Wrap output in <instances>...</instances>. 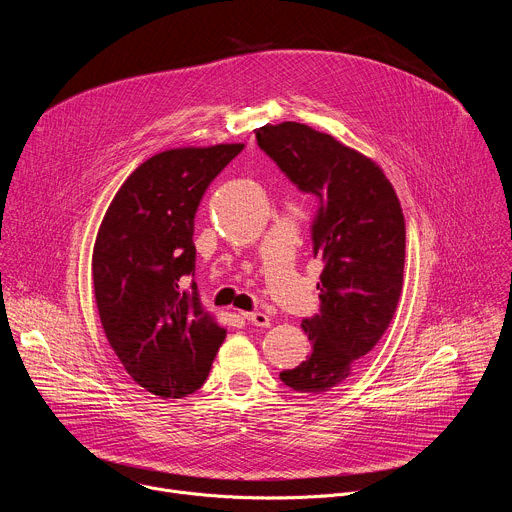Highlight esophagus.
Segmentation results:
<instances>
[{
  "label": "esophagus",
  "instance_id": "34e87169",
  "mask_svg": "<svg viewBox=\"0 0 512 512\" xmlns=\"http://www.w3.org/2000/svg\"><path fill=\"white\" fill-rule=\"evenodd\" d=\"M241 316H243L249 324H253V326L267 328V326L271 324V318H269L267 314H263V312H241Z\"/></svg>",
  "mask_w": 512,
  "mask_h": 512
}]
</instances>
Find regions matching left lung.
Listing matches in <instances>:
<instances>
[{
  "label": "left lung",
  "mask_w": 512,
  "mask_h": 512,
  "mask_svg": "<svg viewBox=\"0 0 512 512\" xmlns=\"http://www.w3.org/2000/svg\"><path fill=\"white\" fill-rule=\"evenodd\" d=\"M259 148L302 192L320 200L312 221L320 314L302 322L310 356L279 379L298 393L342 385L389 328L405 265V218L393 184L367 156L304 123L255 129Z\"/></svg>",
  "instance_id": "obj_1"
}]
</instances>
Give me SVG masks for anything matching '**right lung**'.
<instances>
[{"label":"right lung","mask_w":512,"mask_h":512,"mask_svg":"<svg viewBox=\"0 0 512 512\" xmlns=\"http://www.w3.org/2000/svg\"><path fill=\"white\" fill-rule=\"evenodd\" d=\"M243 143L178 148L145 160L117 190L93 249L105 336L129 377L162 399L206 381L227 330L204 312L194 275V216Z\"/></svg>","instance_id":"add662e5"}]
</instances>
